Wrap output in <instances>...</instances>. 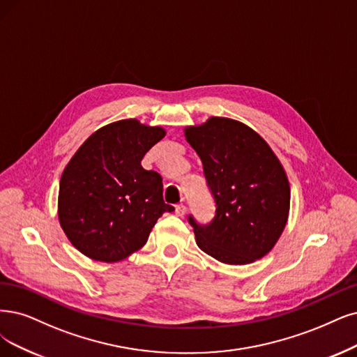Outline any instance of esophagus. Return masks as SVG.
I'll list each match as a JSON object with an SVG mask.
<instances>
[{
	"label": "esophagus",
	"instance_id": "1",
	"mask_svg": "<svg viewBox=\"0 0 357 357\" xmlns=\"http://www.w3.org/2000/svg\"><path fill=\"white\" fill-rule=\"evenodd\" d=\"M185 212H187V207H185V204H182V203H179V204H176L175 206V213H176V216H183L185 215Z\"/></svg>",
	"mask_w": 357,
	"mask_h": 357
}]
</instances>
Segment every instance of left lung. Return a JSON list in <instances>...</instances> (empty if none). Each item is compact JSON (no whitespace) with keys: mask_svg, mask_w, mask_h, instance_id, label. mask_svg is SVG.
<instances>
[{"mask_svg":"<svg viewBox=\"0 0 357 357\" xmlns=\"http://www.w3.org/2000/svg\"><path fill=\"white\" fill-rule=\"evenodd\" d=\"M185 138L202 158L216 203L207 225L188 216L197 245L228 265H247L268 255L289 212V183L278 157L257 132L228 117L188 126Z\"/></svg>","mask_w":357,"mask_h":357,"instance_id":"left-lung-1","label":"left lung"}]
</instances>
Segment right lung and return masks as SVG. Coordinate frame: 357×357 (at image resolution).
I'll use <instances>...</instances> for the list:
<instances>
[{
  "label": "right lung",
  "mask_w": 357,
  "mask_h": 357,
  "mask_svg": "<svg viewBox=\"0 0 357 357\" xmlns=\"http://www.w3.org/2000/svg\"><path fill=\"white\" fill-rule=\"evenodd\" d=\"M166 135L160 126L125 119L96 130L63 170L59 220L69 241L92 260L119 261L149 240L163 202L162 176L141 166Z\"/></svg>",
  "instance_id": "obj_1"
}]
</instances>
